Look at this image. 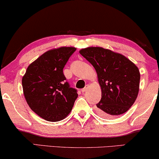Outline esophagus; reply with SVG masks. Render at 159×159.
Returning <instances> with one entry per match:
<instances>
[{"mask_svg":"<svg viewBox=\"0 0 159 159\" xmlns=\"http://www.w3.org/2000/svg\"><path fill=\"white\" fill-rule=\"evenodd\" d=\"M88 87H89L88 84L85 85V87H84L83 89H82V92L84 93V92H85V91H87V90H88Z\"/></svg>","mask_w":159,"mask_h":159,"instance_id":"obj_1","label":"esophagus"}]
</instances>
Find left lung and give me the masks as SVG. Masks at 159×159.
<instances>
[{
    "instance_id": "1",
    "label": "left lung",
    "mask_w": 159,
    "mask_h": 159,
    "mask_svg": "<svg viewBox=\"0 0 159 159\" xmlns=\"http://www.w3.org/2000/svg\"><path fill=\"white\" fill-rule=\"evenodd\" d=\"M80 53L96 71L101 89V99L96 104L98 114L114 116L127 112L139 93L138 66L125 56L101 47L86 48Z\"/></svg>"
}]
</instances>
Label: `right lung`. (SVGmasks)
Here are the masks:
<instances>
[{"label": "right lung", "mask_w": 159, "mask_h": 159, "mask_svg": "<svg viewBox=\"0 0 159 159\" xmlns=\"http://www.w3.org/2000/svg\"><path fill=\"white\" fill-rule=\"evenodd\" d=\"M76 51L75 47L49 50L30 64L23 76L26 101L33 111L48 121L68 116L78 97L77 90L66 82L63 69Z\"/></svg>", "instance_id": "right-lung-1"}]
</instances>
